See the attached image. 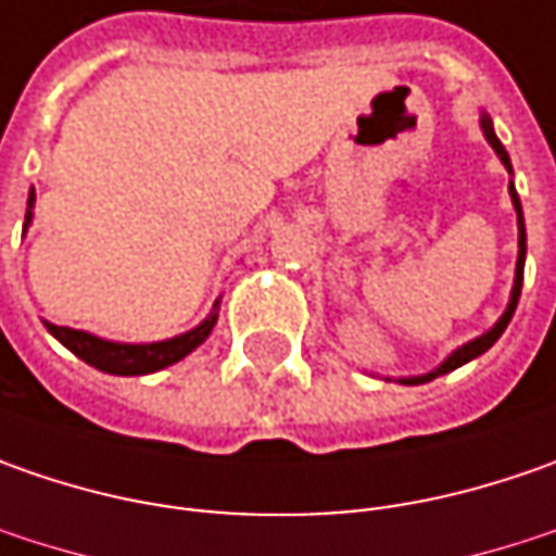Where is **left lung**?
Instances as JSON below:
<instances>
[{
  "label": "left lung",
  "mask_w": 556,
  "mask_h": 556,
  "mask_svg": "<svg viewBox=\"0 0 556 556\" xmlns=\"http://www.w3.org/2000/svg\"><path fill=\"white\" fill-rule=\"evenodd\" d=\"M480 129L482 136H485V141L495 148V154H498V161L504 163V169L514 176V166H510V157H507V151H504V144L498 141V136H495V126H492V117L482 111L480 114ZM510 203H514V210H517V231H520V253H517V271H514V288H510V300H507V309L502 312V318L489 328L485 333H480L477 340H470V343H464V346H458L452 355H445V362L442 365H437L433 371L427 374H417V377H399V383H405V387H415V383H427V380H437L439 374H448L455 371V368H460V365H467V362H473L477 355H482L498 337L504 333V328L510 325V318H514V309H517V300H520V290H523V266H526V223H523V206H520V198H517V188H514V182H510Z\"/></svg>",
  "instance_id": "8db88e82"
}]
</instances>
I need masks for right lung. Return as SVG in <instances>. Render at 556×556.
<instances>
[{"instance_id":"right-lung-1","label":"right lung","mask_w":556,"mask_h":556,"mask_svg":"<svg viewBox=\"0 0 556 556\" xmlns=\"http://www.w3.org/2000/svg\"><path fill=\"white\" fill-rule=\"evenodd\" d=\"M33 203L36 194L30 188V198H27V216H24V231L33 223ZM219 318V300L213 303L210 315L203 318L198 328L179 333V337H169V340H157V343H117V340H104L98 333L76 331V328H61L52 321H42L49 333L61 346H67L76 358H83L86 365H92L98 371L104 374H119V377H136V374H154L161 368H169L176 362H182L185 355L194 353L203 340L210 337L213 325Z\"/></svg>"}]
</instances>
